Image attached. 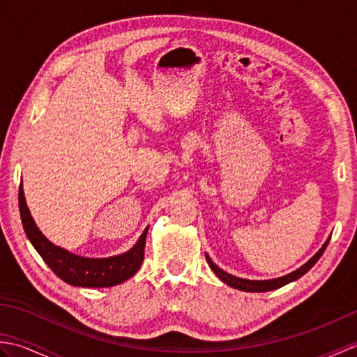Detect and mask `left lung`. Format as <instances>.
Listing matches in <instances>:
<instances>
[{
  "instance_id": "8db88e82",
  "label": "left lung",
  "mask_w": 357,
  "mask_h": 357,
  "mask_svg": "<svg viewBox=\"0 0 357 357\" xmlns=\"http://www.w3.org/2000/svg\"><path fill=\"white\" fill-rule=\"evenodd\" d=\"M330 242V238L325 241V244L322 245V248L317 252L312 259H310L308 262H305L302 267H299L298 270L291 271L290 275H285L282 278H276V279H267V280H250V279H242V278H236L230 275V273L224 271L222 268H219L218 265L210 259V256L206 255V259L210 265V268L213 270L216 273V276L222 280V282H225L227 285H230L233 288H236V290H241V291H250V293H262V291H271V290H276V288H280L284 287L287 284L293 282V280L299 279L301 276H304L305 273L313 267V265L319 261V257L322 256V253L325 252V248H327Z\"/></svg>"
}]
</instances>
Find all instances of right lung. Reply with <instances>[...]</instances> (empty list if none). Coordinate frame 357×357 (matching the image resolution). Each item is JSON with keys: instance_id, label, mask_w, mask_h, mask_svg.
<instances>
[{"instance_id": "right-lung-1", "label": "right lung", "mask_w": 357, "mask_h": 357, "mask_svg": "<svg viewBox=\"0 0 357 357\" xmlns=\"http://www.w3.org/2000/svg\"><path fill=\"white\" fill-rule=\"evenodd\" d=\"M18 202L22 227H24L29 241L32 242V245L52 271L64 282L75 287L90 288L113 287L124 282L139 270L144 261V248H146L149 227L142 231L138 242L128 252L112 257H102V259H93V257H82L67 252V250L52 244L44 236L27 208L22 184L20 185Z\"/></svg>"}]
</instances>
